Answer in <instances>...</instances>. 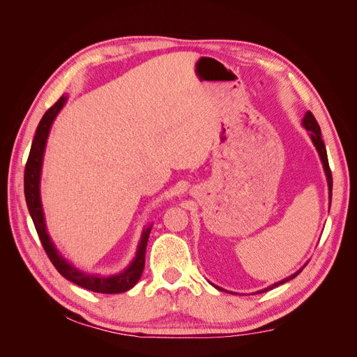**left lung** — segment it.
<instances>
[{"instance_id": "1", "label": "left lung", "mask_w": 357, "mask_h": 357, "mask_svg": "<svg viewBox=\"0 0 357 357\" xmlns=\"http://www.w3.org/2000/svg\"><path fill=\"white\" fill-rule=\"evenodd\" d=\"M302 126H304V128L307 129V131H308V135H310V138H311V142H312V144H314V147H316V150H317V153H319V156H320V160H321V164H323V169H325V176H326V181H328V189H329V205H331V199H332V172H331V168H329L326 147H325V143H323V139H321L320 126H319V123H317V121H316V117L312 116L311 112H307L305 116H304V119H302ZM305 265H307V264H305ZM305 265L301 266V268L298 269V271L294 273L291 275H289V277H286V278H283V280H280V282H277V283H274V284H271V286L265 287L264 290H259L257 294H262V291L271 290V289H274V287H277V286H280V284H283V283L289 282V280L295 278V277L302 271V269L305 268ZM213 286H214V284H213ZM214 287L219 289V290H223L222 287H218V286H214ZM225 291H226V290H225Z\"/></svg>"}]
</instances>
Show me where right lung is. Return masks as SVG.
<instances>
[{"label":"right lung","mask_w":357,"mask_h":357,"mask_svg":"<svg viewBox=\"0 0 357 357\" xmlns=\"http://www.w3.org/2000/svg\"><path fill=\"white\" fill-rule=\"evenodd\" d=\"M68 100L67 95H62L61 98L52 105L50 109L41 117V121L37 126V131L32 139L31 152L28 156V162L25 167V177H24V190H25V199L28 210L31 214V219L34 222L37 234L40 236V241L45 247V250L50 259V262L55 265L62 277H66L68 282L77 284L83 289H88L96 294H122L129 289H132L143 274L144 262H146V247L149 241L150 231H152V225L146 226L142 232V238L137 245V253L123 271L119 274L110 275H100V274H89L84 273L82 269L75 268L71 262H68L63 257L55 243L52 241L50 235L47 232L45 211H43L41 195H40V180H41V168H43V158H45V150L47 144V138L50 134V128L53 125L59 112L63 109Z\"/></svg>","instance_id":"add662e5"}]
</instances>
